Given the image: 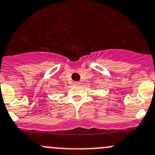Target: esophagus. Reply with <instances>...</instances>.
I'll return each instance as SVG.
<instances>
[{
  "label": "esophagus",
  "instance_id": "1",
  "mask_svg": "<svg viewBox=\"0 0 155 155\" xmlns=\"http://www.w3.org/2000/svg\"><path fill=\"white\" fill-rule=\"evenodd\" d=\"M79 84H80V83H79V82H73V85L79 86Z\"/></svg>",
  "mask_w": 155,
  "mask_h": 155
}]
</instances>
